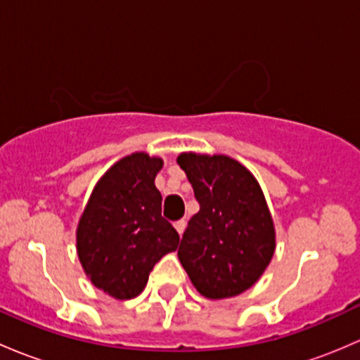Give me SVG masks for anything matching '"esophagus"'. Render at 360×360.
<instances>
[{
  "instance_id": "esophagus-1",
  "label": "esophagus",
  "mask_w": 360,
  "mask_h": 360,
  "mask_svg": "<svg viewBox=\"0 0 360 360\" xmlns=\"http://www.w3.org/2000/svg\"><path fill=\"white\" fill-rule=\"evenodd\" d=\"M175 229H176V232H179L180 236L184 234V231H185V220H179V221H175Z\"/></svg>"
}]
</instances>
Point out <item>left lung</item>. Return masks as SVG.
Instances as JSON below:
<instances>
[{
    "label": "left lung",
    "instance_id": "1",
    "mask_svg": "<svg viewBox=\"0 0 360 360\" xmlns=\"http://www.w3.org/2000/svg\"><path fill=\"white\" fill-rule=\"evenodd\" d=\"M176 162L199 202L181 236L180 263L206 298L240 295L260 279L276 250L260 185L229 155L184 153Z\"/></svg>",
    "mask_w": 360,
    "mask_h": 360
}]
</instances>
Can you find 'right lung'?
<instances>
[{
	"label": "right lung",
	"mask_w": 360,
	"mask_h": 360,
	"mask_svg": "<svg viewBox=\"0 0 360 360\" xmlns=\"http://www.w3.org/2000/svg\"><path fill=\"white\" fill-rule=\"evenodd\" d=\"M162 159L136 153L95 185L77 225V255L91 283L117 300L135 298L150 270L179 248V232L161 214L155 175Z\"/></svg>",
	"instance_id": "right-lung-1"
}]
</instances>
